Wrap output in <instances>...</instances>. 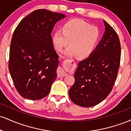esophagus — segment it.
Instances as JSON below:
<instances>
[{
    "mask_svg": "<svg viewBox=\"0 0 131 131\" xmlns=\"http://www.w3.org/2000/svg\"><path fill=\"white\" fill-rule=\"evenodd\" d=\"M57 74H58V77H63V76H66L68 74L65 72L62 68H59L57 71Z\"/></svg>",
    "mask_w": 131,
    "mask_h": 131,
    "instance_id": "1",
    "label": "esophagus"
}]
</instances>
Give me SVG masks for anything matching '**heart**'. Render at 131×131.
Masks as SVG:
<instances>
[{
	"label": "heart",
	"mask_w": 131,
	"mask_h": 131,
	"mask_svg": "<svg viewBox=\"0 0 131 131\" xmlns=\"http://www.w3.org/2000/svg\"><path fill=\"white\" fill-rule=\"evenodd\" d=\"M61 31H56L52 37L54 47L59 52L69 46L65 55L70 57L88 58L92 54L99 42L100 33L99 28L84 21L72 19L64 23Z\"/></svg>",
	"instance_id": "1"
}]
</instances>
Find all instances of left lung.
I'll return each mask as SVG.
<instances>
[{
    "label": "left lung",
    "instance_id": "obj_1",
    "mask_svg": "<svg viewBox=\"0 0 131 131\" xmlns=\"http://www.w3.org/2000/svg\"><path fill=\"white\" fill-rule=\"evenodd\" d=\"M105 31L92 54L78 63L75 82L69 96L75 104L91 107L110 94L116 81L121 59V44L118 34L103 21Z\"/></svg>",
    "mask_w": 131,
    "mask_h": 131
}]
</instances>
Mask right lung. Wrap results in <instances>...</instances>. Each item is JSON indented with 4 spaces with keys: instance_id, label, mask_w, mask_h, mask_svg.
Here are the masks:
<instances>
[{
    "instance_id": "right-lung-1",
    "label": "right lung",
    "mask_w": 131,
    "mask_h": 131,
    "mask_svg": "<svg viewBox=\"0 0 131 131\" xmlns=\"http://www.w3.org/2000/svg\"><path fill=\"white\" fill-rule=\"evenodd\" d=\"M65 17L46 9L34 10L15 30L8 68L16 91L24 98L39 100L50 92L59 63L51 32L55 23Z\"/></svg>"
}]
</instances>
